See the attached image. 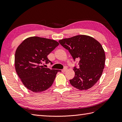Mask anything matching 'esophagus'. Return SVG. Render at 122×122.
I'll list each match as a JSON object with an SVG mask.
<instances>
[{
	"mask_svg": "<svg viewBox=\"0 0 122 122\" xmlns=\"http://www.w3.org/2000/svg\"><path fill=\"white\" fill-rule=\"evenodd\" d=\"M66 70H67V68H64L63 70H62V72H66Z\"/></svg>",
	"mask_w": 122,
	"mask_h": 122,
	"instance_id": "1",
	"label": "esophagus"
}]
</instances>
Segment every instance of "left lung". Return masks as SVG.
Wrapping results in <instances>:
<instances>
[{
  "label": "left lung",
  "mask_w": 122,
  "mask_h": 122,
  "mask_svg": "<svg viewBox=\"0 0 122 122\" xmlns=\"http://www.w3.org/2000/svg\"><path fill=\"white\" fill-rule=\"evenodd\" d=\"M59 42L68 50L74 60H79V68L74 67L75 76L70 80L71 85L81 90L92 87L101 78L105 66V54L101 43L85 35L64 39Z\"/></svg>",
  "instance_id": "obj_1"
}]
</instances>
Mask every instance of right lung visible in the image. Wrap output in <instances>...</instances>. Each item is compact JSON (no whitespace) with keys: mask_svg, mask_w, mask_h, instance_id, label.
<instances>
[{"mask_svg":"<svg viewBox=\"0 0 122 122\" xmlns=\"http://www.w3.org/2000/svg\"><path fill=\"white\" fill-rule=\"evenodd\" d=\"M59 45L53 40L33 36L24 40L17 48L15 55L16 71L28 89L40 92L53 84L57 72L61 71L44 68L42 64H52L47 56Z\"/></svg>","mask_w":122,"mask_h":122,"instance_id":"obj_1","label":"right lung"}]
</instances>
